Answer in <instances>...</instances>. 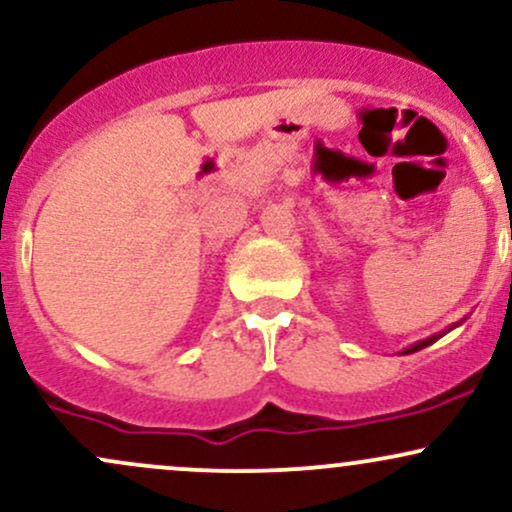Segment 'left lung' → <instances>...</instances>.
I'll list each match as a JSON object with an SVG mask.
<instances>
[{"label":"left lung","mask_w":512,"mask_h":512,"mask_svg":"<svg viewBox=\"0 0 512 512\" xmlns=\"http://www.w3.org/2000/svg\"><path fill=\"white\" fill-rule=\"evenodd\" d=\"M464 320H460V322H452V325L448 327V330L445 332H438V334H431V337H426V339H419V342H414L411 346H407V349H402L399 351V356H407V354H414V351H421V349H426V346H431L433 342H438L440 337H443V334H448L450 330H455V327H460Z\"/></svg>","instance_id":"obj_1"}]
</instances>
